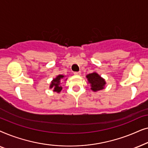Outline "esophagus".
<instances>
[{
  "label": "esophagus",
  "mask_w": 148,
  "mask_h": 148,
  "mask_svg": "<svg viewBox=\"0 0 148 148\" xmlns=\"http://www.w3.org/2000/svg\"><path fill=\"white\" fill-rule=\"evenodd\" d=\"M75 75H81V72L80 71H78V72H74L73 73Z\"/></svg>",
  "instance_id": "obj_1"
}]
</instances>
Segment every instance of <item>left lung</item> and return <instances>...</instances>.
<instances>
[{
	"instance_id": "left-lung-1",
	"label": "left lung",
	"mask_w": 148,
	"mask_h": 148,
	"mask_svg": "<svg viewBox=\"0 0 148 148\" xmlns=\"http://www.w3.org/2000/svg\"><path fill=\"white\" fill-rule=\"evenodd\" d=\"M88 78V82L91 84V86H92V90L94 92L96 91L101 90L104 89V85L106 84L104 79L97 74L96 73H90L86 76Z\"/></svg>"
}]
</instances>
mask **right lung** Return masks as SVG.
Segmentation results:
<instances>
[{"label":"right lung","mask_w":148,"mask_h":148,"mask_svg":"<svg viewBox=\"0 0 148 148\" xmlns=\"http://www.w3.org/2000/svg\"><path fill=\"white\" fill-rule=\"evenodd\" d=\"M63 77L64 75H58L55 79H54L52 80L51 84H50V88H53L54 92H60V90H62V87L61 86H60V80H61Z\"/></svg>","instance_id":"right-lung-1"}]
</instances>
